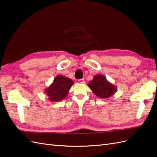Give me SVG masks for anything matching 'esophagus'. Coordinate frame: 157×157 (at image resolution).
<instances>
[{
    "instance_id": "1",
    "label": "esophagus",
    "mask_w": 157,
    "mask_h": 157,
    "mask_svg": "<svg viewBox=\"0 0 157 157\" xmlns=\"http://www.w3.org/2000/svg\"><path fill=\"white\" fill-rule=\"evenodd\" d=\"M78 82L79 83H84V82H85V80H84V78L78 79Z\"/></svg>"
}]
</instances>
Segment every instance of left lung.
Listing matches in <instances>:
<instances>
[{
	"mask_svg": "<svg viewBox=\"0 0 157 157\" xmlns=\"http://www.w3.org/2000/svg\"><path fill=\"white\" fill-rule=\"evenodd\" d=\"M87 85L93 93L100 98H109L117 91L116 86L108 81L105 76L101 74L94 76L93 79Z\"/></svg>",
	"mask_w": 157,
	"mask_h": 157,
	"instance_id": "8db88e82",
	"label": "left lung"
}]
</instances>
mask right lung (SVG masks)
<instances>
[{
	"label": "right lung",
	"mask_w": 157,
	"mask_h": 157,
	"mask_svg": "<svg viewBox=\"0 0 157 157\" xmlns=\"http://www.w3.org/2000/svg\"><path fill=\"white\" fill-rule=\"evenodd\" d=\"M74 84L72 79L63 75H58L54 79L53 82L45 89L44 93L48 97L51 102H58L67 97L69 90Z\"/></svg>",
	"instance_id": "right-lung-1"
}]
</instances>
